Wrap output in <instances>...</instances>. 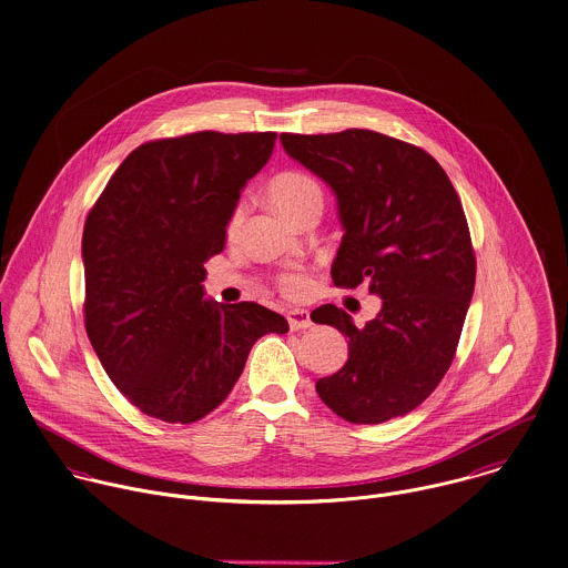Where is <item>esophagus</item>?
Returning <instances> with one entry per match:
<instances>
[{
  "instance_id": "1",
  "label": "esophagus",
  "mask_w": 568,
  "mask_h": 568,
  "mask_svg": "<svg viewBox=\"0 0 568 568\" xmlns=\"http://www.w3.org/2000/svg\"><path fill=\"white\" fill-rule=\"evenodd\" d=\"M287 323H290V329H292V332H298V329H307V327H312L310 312H307V310H298V307L287 312Z\"/></svg>"
}]
</instances>
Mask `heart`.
Listing matches in <instances>:
<instances>
[{
    "instance_id": "b5f03b06",
    "label": "heart",
    "mask_w": 568,
    "mask_h": 568,
    "mask_svg": "<svg viewBox=\"0 0 568 568\" xmlns=\"http://www.w3.org/2000/svg\"><path fill=\"white\" fill-rule=\"evenodd\" d=\"M267 197L270 202L278 209V213H283L287 220H292L310 200L321 197V189L318 184L298 171H285L278 173L276 178H272V182L267 184ZM243 215L245 209L243 204H239L227 222V236H234L241 224H243ZM281 287L287 296H303L310 290V278L305 274H285L281 281Z\"/></svg>"
}]
</instances>
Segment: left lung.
<instances>
[{"instance_id": "left-lung-1", "label": "left lung", "mask_w": 568, "mask_h": 568, "mask_svg": "<svg viewBox=\"0 0 568 568\" xmlns=\"http://www.w3.org/2000/svg\"><path fill=\"white\" fill-rule=\"evenodd\" d=\"M285 153L323 180L338 206L336 287L382 298L362 329L336 305L312 312L348 338V359L316 382L351 424H382L417 408L453 364L474 294L476 261L450 178L424 149L368 129L283 133Z\"/></svg>"}]
</instances>
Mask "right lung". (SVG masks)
Returning a JSON list of instances; mask_svg holds the SVG:
<instances>
[{"label":"right lung","instance_id":"right-lung-1","mask_svg":"<svg viewBox=\"0 0 568 568\" xmlns=\"http://www.w3.org/2000/svg\"><path fill=\"white\" fill-rule=\"evenodd\" d=\"M274 140L272 131H197L146 142L115 169L85 222V329L115 388L149 417H206L254 342L290 332L263 305H224L204 290V261L224 250L241 191Z\"/></svg>","mask_w":568,"mask_h":568}]
</instances>
